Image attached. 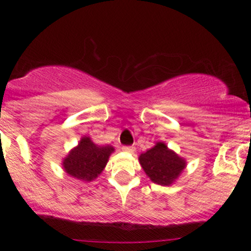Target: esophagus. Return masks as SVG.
Instances as JSON below:
<instances>
[{
  "mask_svg": "<svg viewBox=\"0 0 251 251\" xmlns=\"http://www.w3.org/2000/svg\"><path fill=\"white\" fill-rule=\"evenodd\" d=\"M122 150H123V151H125V152H129V153H132V152H134V148H133V146H123Z\"/></svg>",
  "mask_w": 251,
  "mask_h": 251,
  "instance_id": "1",
  "label": "esophagus"
}]
</instances>
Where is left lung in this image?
<instances>
[{
    "mask_svg": "<svg viewBox=\"0 0 251 251\" xmlns=\"http://www.w3.org/2000/svg\"><path fill=\"white\" fill-rule=\"evenodd\" d=\"M139 163L146 176L158 185H172L186 168V160L169 149L163 142L139 155Z\"/></svg>",
    "mask_w": 251,
    "mask_h": 251,
    "instance_id": "left-lung-1",
    "label": "left lung"
}]
</instances>
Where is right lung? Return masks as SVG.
Instances as JSON below:
<instances>
[{
    "label": "right lung",
    "instance_id": "1",
    "mask_svg": "<svg viewBox=\"0 0 251 251\" xmlns=\"http://www.w3.org/2000/svg\"><path fill=\"white\" fill-rule=\"evenodd\" d=\"M113 152L112 145H97L85 135L62 159L63 171L75 179L92 181L101 175Z\"/></svg>",
    "mask_w": 251,
    "mask_h": 251
}]
</instances>
